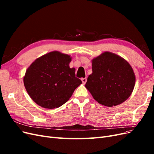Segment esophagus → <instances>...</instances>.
I'll list each match as a JSON object with an SVG mask.
<instances>
[{"label":"esophagus","instance_id":"34e87169","mask_svg":"<svg viewBox=\"0 0 154 154\" xmlns=\"http://www.w3.org/2000/svg\"><path fill=\"white\" fill-rule=\"evenodd\" d=\"M82 83H83V84H85V83L87 82V78H82Z\"/></svg>","mask_w":154,"mask_h":154}]
</instances>
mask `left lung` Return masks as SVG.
Returning <instances> with one entry per match:
<instances>
[{"label": "left lung", "mask_w": 154, "mask_h": 154, "mask_svg": "<svg viewBox=\"0 0 154 154\" xmlns=\"http://www.w3.org/2000/svg\"><path fill=\"white\" fill-rule=\"evenodd\" d=\"M92 73L85 87L94 99L106 106L127 100L134 90L136 78L132 67L119 56L105 52L92 60Z\"/></svg>", "instance_id": "obj_1"}]
</instances>
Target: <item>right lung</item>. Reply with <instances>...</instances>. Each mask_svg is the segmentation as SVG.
<instances>
[{"label": "right lung", "instance_id": "add662e5", "mask_svg": "<svg viewBox=\"0 0 154 154\" xmlns=\"http://www.w3.org/2000/svg\"><path fill=\"white\" fill-rule=\"evenodd\" d=\"M69 55L53 51L37 58L27 69L26 89L36 104L45 109L60 107L69 100L82 82L70 68Z\"/></svg>", "mask_w": 154, "mask_h": 154}]
</instances>
